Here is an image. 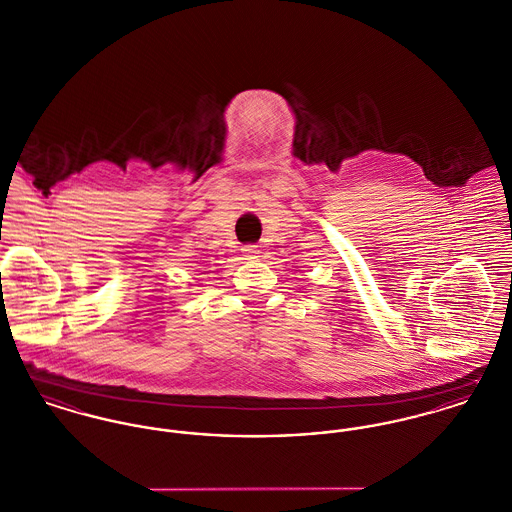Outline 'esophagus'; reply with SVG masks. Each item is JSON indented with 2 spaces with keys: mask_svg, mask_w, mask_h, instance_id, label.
<instances>
[{
  "mask_svg": "<svg viewBox=\"0 0 512 512\" xmlns=\"http://www.w3.org/2000/svg\"><path fill=\"white\" fill-rule=\"evenodd\" d=\"M243 255H245V259H257L259 249L255 245H247V247H243Z\"/></svg>",
  "mask_w": 512,
  "mask_h": 512,
  "instance_id": "34e87169",
  "label": "esophagus"
}]
</instances>
